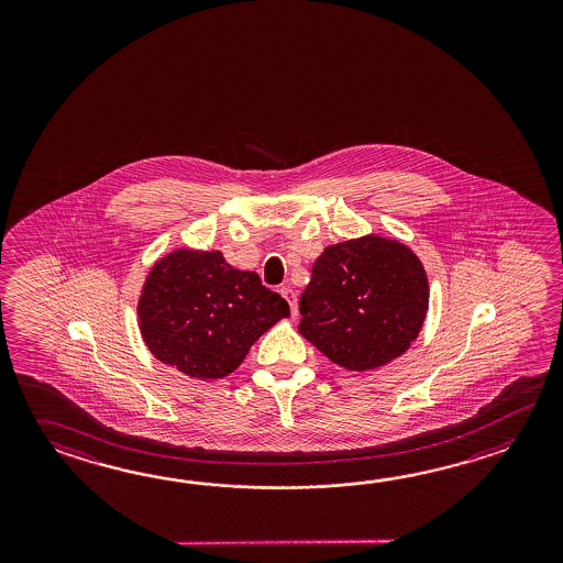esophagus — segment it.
<instances>
[{"label": "esophagus", "instance_id": "1", "mask_svg": "<svg viewBox=\"0 0 563 563\" xmlns=\"http://www.w3.org/2000/svg\"><path fill=\"white\" fill-rule=\"evenodd\" d=\"M282 296H284L287 303H289L291 316H298V296H296V291L289 289V287H282Z\"/></svg>", "mask_w": 563, "mask_h": 563}]
</instances>
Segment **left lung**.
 Masks as SVG:
<instances>
[{
    "label": "left lung",
    "mask_w": 563,
    "mask_h": 563,
    "mask_svg": "<svg viewBox=\"0 0 563 563\" xmlns=\"http://www.w3.org/2000/svg\"><path fill=\"white\" fill-rule=\"evenodd\" d=\"M429 308L419 257L368 235L325 247L299 298V334L347 371H371L407 352Z\"/></svg>",
    "instance_id": "1"
}]
</instances>
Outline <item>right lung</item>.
<instances>
[{
    "instance_id": "add662e5",
    "label": "right lung",
    "mask_w": 563,
    "mask_h": 563,
    "mask_svg": "<svg viewBox=\"0 0 563 563\" xmlns=\"http://www.w3.org/2000/svg\"><path fill=\"white\" fill-rule=\"evenodd\" d=\"M287 316L286 299L219 252L168 253L151 269L139 301L144 344L201 380L235 371L260 335Z\"/></svg>"
}]
</instances>
